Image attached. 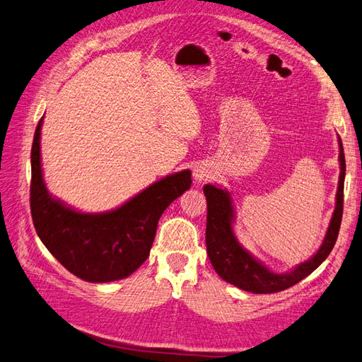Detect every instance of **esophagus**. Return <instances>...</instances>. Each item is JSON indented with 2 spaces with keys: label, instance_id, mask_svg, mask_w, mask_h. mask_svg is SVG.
<instances>
[{
  "label": "esophagus",
  "instance_id": "esophagus-1",
  "mask_svg": "<svg viewBox=\"0 0 362 362\" xmlns=\"http://www.w3.org/2000/svg\"><path fill=\"white\" fill-rule=\"evenodd\" d=\"M194 175H196L197 180H206L209 177V173L203 166H197V170L194 171Z\"/></svg>",
  "mask_w": 362,
  "mask_h": 362
}]
</instances>
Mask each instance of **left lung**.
<instances>
[{
    "mask_svg": "<svg viewBox=\"0 0 362 362\" xmlns=\"http://www.w3.org/2000/svg\"><path fill=\"white\" fill-rule=\"evenodd\" d=\"M339 182L337 191L335 211L330 220L326 237L322 245L308 262L300 263L291 272L275 274L262 262H258L252 254L238 243L234 234L233 223L235 220L234 206L230 194L226 189L205 185L203 192L206 196L208 216H206V251L214 266L216 272L225 281L234 284L240 289L254 293H275L301 281L303 278L310 275L317 267L326 260L330 251L337 243L341 218H342V202H344V177H346V159L344 150L339 139Z\"/></svg>",
    "mask_w": 362,
    "mask_h": 362,
    "instance_id": "obj_1",
    "label": "left lung"
}]
</instances>
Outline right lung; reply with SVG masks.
I'll list each match as a JSON object with an SVG mask.
<instances>
[{"instance_id":"add662e5","label":"right lung","mask_w":362,"mask_h":362,"mask_svg":"<svg viewBox=\"0 0 362 362\" xmlns=\"http://www.w3.org/2000/svg\"><path fill=\"white\" fill-rule=\"evenodd\" d=\"M42 119L35 129L30 159V211L36 234L81 280L108 283L127 278L150 255L159 218L171 202L189 189L191 171L166 175L113 211H75L45 188L40 148Z\"/></svg>"}]
</instances>
